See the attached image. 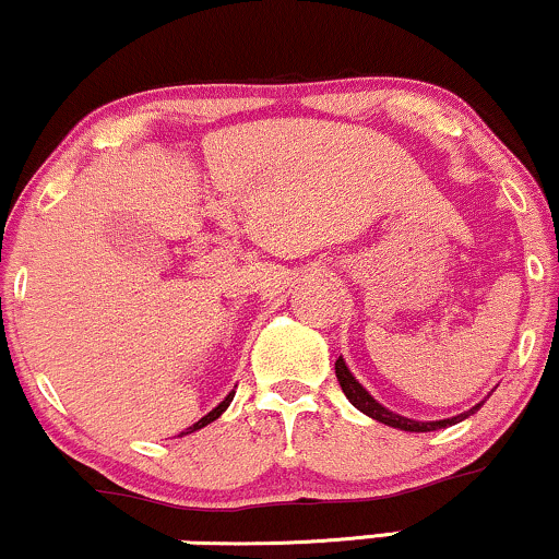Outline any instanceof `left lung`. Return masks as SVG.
I'll use <instances>...</instances> for the list:
<instances>
[{
	"label": "left lung",
	"mask_w": 559,
	"mask_h": 559,
	"mask_svg": "<svg viewBox=\"0 0 559 559\" xmlns=\"http://www.w3.org/2000/svg\"><path fill=\"white\" fill-rule=\"evenodd\" d=\"M334 373H337V382H340V386H343L345 397L350 400V403L356 405L360 413H366V416L377 418L379 424L395 426V429H403V431H437V429H444V426H452V424L463 421V418H468L471 413H476L484 405V403H478L471 411L461 413V416L444 418V421H426V424L424 421H413V418H403V416H397V413L386 411L384 405H379L377 400H373L369 392H366L364 386L356 382V377H353V373L347 371V366H345L343 358H337V364H334Z\"/></svg>",
	"instance_id": "8db88e82"
}]
</instances>
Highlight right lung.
<instances>
[{
  "label": "right lung",
  "instance_id": "right-lung-1",
  "mask_svg": "<svg viewBox=\"0 0 559 559\" xmlns=\"http://www.w3.org/2000/svg\"><path fill=\"white\" fill-rule=\"evenodd\" d=\"M233 397H235V392H229V395H227L225 400H222V403H219V405H216V408H214L212 413H206V416H203V418H201V421H195L193 426H188V431H182V435H190V431H195V429H203V426H206V424H212V421H216V418H219V416H222V413H225V411H227V405H229V403H233Z\"/></svg>",
  "mask_w": 559,
  "mask_h": 559
}]
</instances>
